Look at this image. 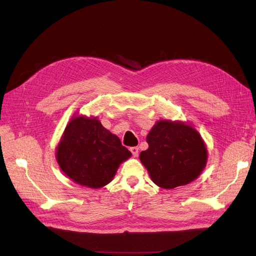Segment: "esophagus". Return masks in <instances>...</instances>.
<instances>
[{
    "instance_id": "obj_1",
    "label": "esophagus",
    "mask_w": 256,
    "mask_h": 256,
    "mask_svg": "<svg viewBox=\"0 0 256 256\" xmlns=\"http://www.w3.org/2000/svg\"><path fill=\"white\" fill-rule=\"evenodd\" d=\"M130 152L132 154H134V156H138V147H131Z\"/></svg>"
}]
</instances>
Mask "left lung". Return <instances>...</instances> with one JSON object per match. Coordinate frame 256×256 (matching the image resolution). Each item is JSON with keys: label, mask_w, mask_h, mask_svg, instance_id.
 Listing matches in <instances>:
<instances>
[{"label": "left lung", "mask_w": 256, "mask_h": 256, "mask_svg": "<svg viewBox=\"0 0 256 256\" xmlns=\"http://www.w3.org/2000/svg\"><path fill=\"white\" fill-rule=\"evenodd\" d=\"M148 149L140 160L158 186L172 190L197 179L208 162V149L188 122L160 120L149 131Z\"/></svg>", "instance_id": "8db88e82"}]
</instances>
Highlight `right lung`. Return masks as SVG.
<instances>
[{"instance_id": "add662e5", "label": "right lung", "mask_w": 256, "mask_h": 256, "mask_svg": "<svg viewBox=\"0 0 256 256\" xmlns=\"http://www.w3.org/2000/svg\"><path fill=\"white\" fill-rule=\"evenodd\" d=\"M131 156L118 136L98 118L73 116L56 148L59 167L73 182L90 188L110 183L120 165Z\"/></svg>"}]
</instances>
